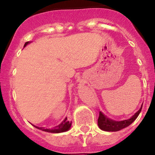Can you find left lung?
Returning <instances> with one entry per match:
<instances>
[{"instance_id": "obj_1", "label": "left lung", "mask_w": 155, "mask_h": 155, "mask_svg": "<svg viewBox=\"0 0 155 155\" xmlns=\"http://www.w3.org/2000/svg\"><path fill=\"white\" fill-rule=\"evenodd\" d=\"M142 106L143 104L138 111L136 112L130 119L119 120V121H116V120H112V119L107 118L104 114L100 111L99 117H98V127L101 130L106 131V132H117V131L122 130V129H124L126 127H129L137 118V116H138L141 111Z\"/></svg>"}]
</instances>
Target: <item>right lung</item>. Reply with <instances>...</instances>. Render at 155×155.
Returning <instances> with one entry per match:
<instances>
[{
    "label": "right lung",
    "mask_w": 155,
    "mask_h": 155,
    "mask_svg": "<svg viewBox=\"0 0 155 155\" xmlns=\"http://www.w3.org/2000/svg\"><path fill=\"white\" fill-rule=\"evenodd\" d=\"M31 42H26L23 47L25 48L27 45H28V44L31 43ZM71 124H72L71 123V121L68 120L67 117H66L62 123L59 124L58 126H56V127H54L53 129H45L44 127H39L35 125L33 126L35 127V128L38 129V130L45 131V132H51V133H60V132H67V131H68L71 127Z\"/></svg>",
    "instance_id": "1"
}]
</instances>
